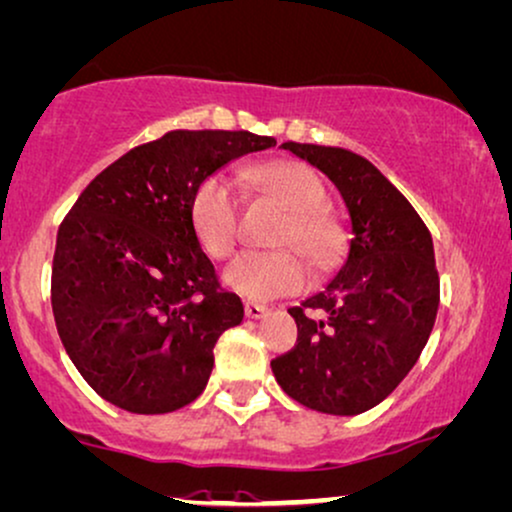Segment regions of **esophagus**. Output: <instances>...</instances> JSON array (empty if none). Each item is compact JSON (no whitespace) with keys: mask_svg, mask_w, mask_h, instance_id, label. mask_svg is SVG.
<instances>
[{"mask_svg":"<svg viewBox=\"0 0 512 512\" xmlns=\"http://www.w3.org/2000/svg\"><path fill=\"white\" fill-rule=\"evenodd\" d=\"M244 313H246V318H249V320H261V318H266V315H268V308L261 306V304H246Z\"/></svg>","mask_w":512,"mask_h":512,"instance_id":"1","label":"esophagus"}]
</instances>
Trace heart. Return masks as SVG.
<instances>
[{"mask_svg": "<svg viewBox=\"0 0 512 512\" xmlns=\"http://www.w3.org/2000/svg\"><path fill=\"white\" fill-rule=\"evenodd\" d=\"M242 180L261 197L275 199L287 211L275 246L282 251H249L225 268L230 292L251 301H270L299 294L308 285L306 261L323 268L337 254V230L327 218V187L311 166L301 161H266L244 170ZM242 199L225 175H208L189 201V223L206 256L227 258L239 239Z\"/></svg>", "mask_w": 512, "mask_h": 512, "instance_id": "obj_1", "label": "heart"}]
</instances>
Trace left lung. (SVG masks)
Returning <instances> with one entry per match:
<instances>
[{
    "mask_svg": "<svg viewBox=\"0 0 512 512\" xmlns=\"http://www.w3.org/2000/svg\"><path fill=\"white\" fill-rule=\"evenodd\" d=\"M282 147L334 182L349 211L351 239L323 292L289 308L299 337L270 368L301 406L365 413L399 387L432 334L439 308L432 235L363 156L320 144Z\"/></svg>",
    "mask_w": 512,
    "mask_h": 512,
    "instance_id": "1",
    "label": "left lung"
}]
</instances>
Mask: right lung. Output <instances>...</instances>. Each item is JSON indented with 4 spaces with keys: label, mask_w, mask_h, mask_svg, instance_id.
I'll use <instances>...</instances> for the list:
<instances>
[{
    "label": "right lung",
    "mask_w": 512,
    "mask_h": 512,
    "mask_svg": "<svg viewBox=\"0 0 512 512\" xmlns=\"http://www.w3.org/2000/svg\"><path fill=\"white\" fill-rule=\"evenodd\" d=\"M273 137L173 130L130 149L80 194L56 235V330L85 382L113 406L159 415L192 403L213 346L242 323L194 237L189 201L208 175Z\"/></svg>",
    "instance_id": "add662e5"
}]
</instances>
